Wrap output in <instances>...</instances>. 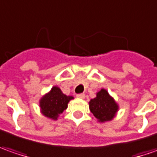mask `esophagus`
Returning a JSON list of instances; mask_svg holds the SVG:
<instances>
[{"label":"esophagus","instance_id":"1","mask_svg":"<svg viewBox=\"0 0 157 157\" xmlns=\"http://www.w3.org/2000/svg\"><path fill=\"white\" fill-rule=\"evenodd\" d=\"M76 96H77L78 98H81V99H84V98H85V95H84V94H77Z\"/></svg>","mask_w":157,"mask_h":157}]
</instances>
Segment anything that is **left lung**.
Wrapping results in <instances>:
<instances>
[{
  "label": "left lung",
  "mask_w": 157,
  "mask_h": 157,
  "mask_svg": "<svg viewBox=\"0 0 157 157\" xmlns=\"http://www.w3.org/2000/svg\"><path fill=\"white\" fill-rule=\"evenodd\" d=\"M89 109L98 122H105L116 116L119 106L106 89H101L89 101Z\"/></svg>",
  "instance_id": "left-lung-1"
}]
</instances>
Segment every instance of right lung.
I'll return each instance as SVG.
<instances>
[{
  "label": "right lung",
  "instance_id": "obj_1",
  "mask_svg": "<svg viewBox=\"0 0 157 157\" xmlns=\"http://www.w3.org/2000/svg\"><path fill=\"white\" fill-rule=\"evenodd\" d=\"M72 99L73 96L64 95L60 88L54 86L40 100L41 114L52 120H57L59 115L68 108V102Z\"/></svg>",
  "mask_w": 157,
  "mask_h": 157
}]
</instances>
